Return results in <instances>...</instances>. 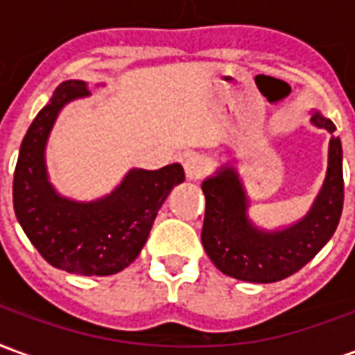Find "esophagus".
Listing matches in <instances>:
<instances>
[{
  "mask_svg": "<svg viewBox=\"0 0 355 355\" xmlns=\"http://www.w3.org/2000/svg\"><path fill=\"white\" fill-rule=\"evenodd\" d=\"M209 169V163L207 159L200 154H193L190 157H186L184 162V173L186 178H190V180H200L207 175Z\"/></svg>",
  "mask_w": 355,
  "mask_h": 355,
  "instance_id": "34e87169",
  "label": "esophagus"
}]
</instances>
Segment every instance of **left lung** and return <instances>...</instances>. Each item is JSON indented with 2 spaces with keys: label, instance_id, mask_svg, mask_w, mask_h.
Here are the masks:
<instances>
[{
  "label": "left lung",
  "instance_id": "8db88e82",
  "mask_svg": "<svg viewBox=\"0 0 355 355\" xmlns=\"http://www.w3.org/2000/svg\"><path fill=\"white\" fill-rule=\"evenodd\" d=\"M312 123L329 132L336 129L318 112ZM201 190L205 193L201 241L213 264L243 282H279L312 261L338 226L344 201L340 139L333 137L329 142L327 177L310 213L282 232H262L249 223L245 192L230 165L207 178Z\"/></svg>",
  "mask_w": 355,
  "mask_h": 355
}]
</instances>
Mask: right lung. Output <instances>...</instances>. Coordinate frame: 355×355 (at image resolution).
I'll return each mask as SVG.
<instances>
[{"label": "right lung", "instance_id": "1", "mask_svg": "<svg viewBox=\"0 0 355 355\" xmlns=\"http://www.w3.org/2000/svg\"><path fill=\"white\" fill-rule=\"evenodd\" d=\"M87 83H60L22 139L12 180V205L22 230L51 266L78 275H112L139 257L157 211L182 165L132 169L104 200L78 203L60 198L47 180L45 142L66 102L87 96Z\"/></svg>", "mask_w": 355, "mask_h": 355}]
</instances>
